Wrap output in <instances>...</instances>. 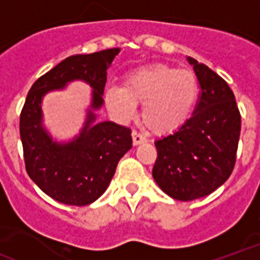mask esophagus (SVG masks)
<instances>
[{
	"instance_id": "34e87169",
	"label": "esophagus",
	"mask_w": 260,
	"mask_h": 260,
	"mask_svg": "<svg viewBox=\"0 0 260 260\" xmlns=\"http://www.w3.org/2000/svg\"><path fill=\"white\" fill-rule=\"evenodd\" d=\"M146 142H147V139L144 138L142 134H139L138 131L132 132V143H134V146H139V144L146 143Z\"/></svg>"
}]
</instances>
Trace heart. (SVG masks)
<instances>
[{"label": "heart", "mask_w": 260, "mask_h": 260, "mask_svg": "<svg viewBox=\"0 0 260 260\" xmlns=\"http://www.w3.org/2000/svg\"><path fill=\"white\" fill-rule=\"evenodd\" d=\"M199 99V82L188 69L169 65H147L129 72L124 86L105 91L108 108L116 116L131 120L136 105H143L142 120L150 132L172 134L185 125Z\"/></svg>", "instance_id": "1"}]
</instances>
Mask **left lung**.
Here are the masks:
<instances>
[{
	"mask_svg": "<svg viewBox=\"0 0 260 260\" xmlns=\"http://www.w3.org/2000/svg\"><path fill=\"white\" fill-rule=\"evenodd\" d=\"M201 95L192 117L180 129L155 142L152 177L176 201H193L219 188L235 168L241 117L235 95L222 77L187 57Z\"/></svg>",
	"mask_w": 260,
	"mask_h": 260,
	"instance_id": "left-lung-1",
	"label": "left lung"
}]
</instances>
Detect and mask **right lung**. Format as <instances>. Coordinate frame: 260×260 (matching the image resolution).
Wrapping results in <instances>:
<instances>
[{"instance_id": "obj_1", "label": "right lung", "mask_w": 260, "mask_h": 260, "mask_svg": "<svg viewBox=\"0 0 260 260\" xmlns=\"http://www.w3.org/2000/svg\"><path fill=\"white\" fill-rule=\"evenodd\" d=\"M120 49L71 55L34 83L20 114V138L29 178L54 201L87 206L102 195L121 156L132 147L131 129L113 121H96L104 106L106 71ZM75 80L87 82L91 104L81 134L57 142L43 125L42 101L51 90L63 89Z\"/></svg>"}]
</instances>
